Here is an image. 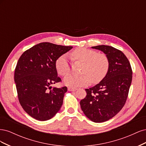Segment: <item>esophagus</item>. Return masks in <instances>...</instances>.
Masks as SVG:
<instances>
[{
	"mask_svg": "<svg viewBox=\"0 0 146 146\" xmlns=\"http://www.w3.org/2000/svg\"><path fill=\"white\" fill-rule=\"evenodd\" d=\"M68 91H76L77 89V88H74L69 87V88H68Z\"/></svg>",
	"mask_w": 146,
	"mask_h": 146,
	"instance_id": "esophagus-1",
	"label": "esophagus"
}]
</instances>
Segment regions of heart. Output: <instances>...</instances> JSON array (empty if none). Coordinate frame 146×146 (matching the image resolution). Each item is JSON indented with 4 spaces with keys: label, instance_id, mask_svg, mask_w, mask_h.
Here are the masks:
<instances>
[{
    "label": "heart",
    "instance_id": "obj_1",
    "mask_svg": "<svg viewBox=\"0 0 146 146\" xmlns=\"http://www.w3.org/2000/svg\"><path fill=\"white\" fill-rule=\"evenodd\" d=\"M70 56L75 61L83 62L81 70V76L69 74L66 76L64 84L70 87L86 86L91 82L96 84L102 81L107 75L110 66L107 56L102 53H97L95 50L85 47H78L70 53ZM56 72L61 76L69 73L70 65L68 56H60L55 61Z\"/></svg>",
    "mask_w": 146,
    "mask_h": 146
}]
</instances>
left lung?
<instances>
[{"label":"left lung","instance_id":"1","mask_svg":"<svg viewBox=\"0 0 146 146\" xmlns=\"http://www.w3.org/2000/svg\"><path fill=\"white\" fill-rule=\"evenodd\" d=\"M103 52L110 62L105 78L94 86L85 89L87 95L80 101L85 116L94 122H105L124 106L132 80V70L123 53L112 46L92 47Z\"/></svg>","mask_w":146,"mask_h":146}]
</instances>
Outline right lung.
<instances>
[{"label":"right lung","mask_w":146,"mask_h":146,"mask_svg":"<svg viewBox=\"0 0 146 146\" xmlns=\"http://www.w3.org/2000/svg\"><path fill=\"white\" fill-rule=\"evenodd\" d=\"M72 48L41 42L25 51L17 61L15 82L19 103L36 120H48L62 106L67 87L50 85L61 80L55 68L56 60Z\"/></svg>","instance_id":"1"}]
</instances>
